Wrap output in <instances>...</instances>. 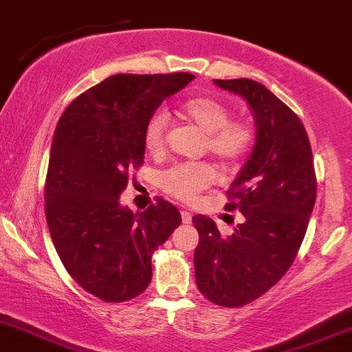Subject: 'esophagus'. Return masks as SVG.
<instances>
[{
  "label": "esophagus",
  "mask_w": 352,
  "mask_h": 352,
  "mask_svg": "<svg viewBox=\"0 0 352 352\" xmlns=\"http://www.w3.org/2000/svg\"><path fill=\"white\" fill-rule=\"evenodd\" d=\"M180 215H182V221H184V223H187V225L192 223V215H190L187 210H182Z\"/></svg>",
  "instance_id": "1"
}]
</instances>
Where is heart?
Listing matches in <instances>:
<instances>
[{
    "instance_id": "obj_1",
    "label": "heart",
    "mask_w": 352,
    "mask_h": 352,
    "mask_svg": "<svg viewBox=\"0 0 352 352\" xmlns=\"http://www.w3.org/2000/svg\"><path fill=\"white\" fill-rule=\"evenodd\" d=\"M179 114L205 134L204 148L223 164L241 160L253 145L254 132L246 120L230 119V107L212 96H195L182 104ZM168 119L164 112L148 117L144 127V147L151 155H162L167 148ZM217 179L215 168L205 162L173 165L160 177L165 193L182 201H193Z\"/></svg>"
}]
</instances>
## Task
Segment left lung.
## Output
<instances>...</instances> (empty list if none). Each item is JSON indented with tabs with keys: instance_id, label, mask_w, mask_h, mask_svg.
Segmentation results:
<instances>
[{
	"instance_id": "obj_1",
	"label": "left lung",
	"mask_w": 352,
	"mask_h": 352,
	"mask_svg": "<svg viewBox=\"0 0 352 352\" xmlns=\"http://www.w3.org/2000/svg\"><path fill=\"white\" fill-rule=\"evenodd\" d=\"M215 84L252 107L256 142L225 205L245 220L223 236L212 218L193 217L199 232L193 263L200 293L218 306L238 308L273 288L293 265L316 201V172L305 125L272 91L252 79Z\"/></svg>"
}]
</instances>
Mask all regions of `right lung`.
Returning <instances> with one entry per match:
<instances>
[{
    "mask_svg": "<svg viewBox=\"0 0 352 352\" xmlns=\"http://www.w3.org/2000/svg\"><path fill=\"white\" fill-rule=\"evenodd\" d=\"M195 76L117 74L78 96L52 139L44 212L64 268L106 302L139 296L152 280V254L182 223L157 197L144 212L119 205L129 172L144 164V127L165 98Z\"/></svg>",
    "mask_w": 352,
    "mask_h": 352,
    "instance_id": "obj_1",
    "label": "right lung"
}]
</instances>
